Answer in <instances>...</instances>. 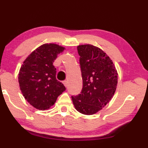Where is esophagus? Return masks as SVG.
Returning a JSON list of instances; mask_svg holds the SVG:
<instances>
[{
    "mask_svg": "<svg viewBox=\"0 0 148 148\" xmlns=\"http://www.w3.org/2000/svg\"><path fill=\"white\" fill-rule=\"evenodd\" d=\"M64 86H65L66 87H67L68 86V82L66 80H65V81H64Z\"/></svg>",
    "mask_w": 148,
    "mask_h": 148,
    "instance_id": "esophagus-1",
    "label": "esophagus"
}]
</instances>
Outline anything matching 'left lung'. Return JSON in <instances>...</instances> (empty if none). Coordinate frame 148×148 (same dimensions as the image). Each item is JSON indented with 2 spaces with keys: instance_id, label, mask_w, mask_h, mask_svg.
Masks as SVG:
<instances>
[{
  "instance_id": "8db88e82",
  "label": "left lung",
  "mask_w": 148,
  "mask_h": 148,
  "mask_svg": "<svg viewBox=\"0 0 148 148\" xmlns=\"http://www.w3.org/2000/svg\"><path fill=\"white\" fill-rule=\"evenodd\" d=\"M83 86L81 94L72 97L80 113L90 115L109 103L117 86L118 74L113 62L99 47L90 44L77 47Z\"/></svg>"
}]
</instances>
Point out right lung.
<instances>
[{"label":"right lung","mask_w":148,"mask_h":148,"mask_svg":"<svg viewBox=\"0 0 148 148\" xmlns=\"http://www.w3.org/2000/svg\"><path fill=\"white\" fill-rule=\"evenodd\" d=\"M65 47L55 43L40 45L28 56L18 72V84L25 99L35 109L47 110L65 91L56 79L53 63Z\"/></svg>","instance_id":"1"}]
</instances>
